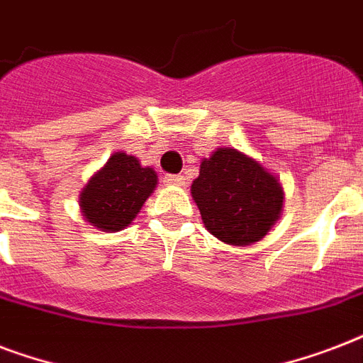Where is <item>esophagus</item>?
<instances>
[{
	"mask_svg": "<svg viewBox=\"0 0 363 363\" xmlns=\"http://www.w3.org/2000/svg\"><path fill=\"white\" fill-rule=\"evenodd\" d=\"M164 181L167 182V184H177V186H181V184H184L186 179H184L182 175H165Z\"/></svg>",
	"mask_w": 363,
	"mask_h": 363,
	"instance_id": "1",
	"label": "esophagus"
}]
</instances>
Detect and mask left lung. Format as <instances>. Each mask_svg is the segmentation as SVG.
Masks as SVG:
<instances>
[{"label":"left lung","instance_id":"obj_1","mask_svg":"<svg viewBox=\"0 0 363 363\" xmlns=\"http://www.w3.org/2000/svg\"><path fill=\"white\" fill-rule=\"evenodd\" d=\"M205 228L228 245L264 238L281 215L282 188L275 177L235 148H218L192 182Z\"/></svg>","mask_w":363,"mask_h":363}]
</instances>
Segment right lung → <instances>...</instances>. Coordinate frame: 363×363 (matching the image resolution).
Returning <instances> with one entry per match:
<instances>
[{"mask_svg":"<svg viewBox=\"0 0 363 363\" xmlns=\"http://www.w3.org/2000/svg\"><path fill=\"white\" fill-rule=\"evenodd\" d=\"M154 188L152 167H141L135 156L116 152L82 190V213L92 226L118 232L135 218Z\"/></svg>","mask_w":363,"mask_h":363,"instance_id":"add662e5","label":"right lung"}]
</instances>
